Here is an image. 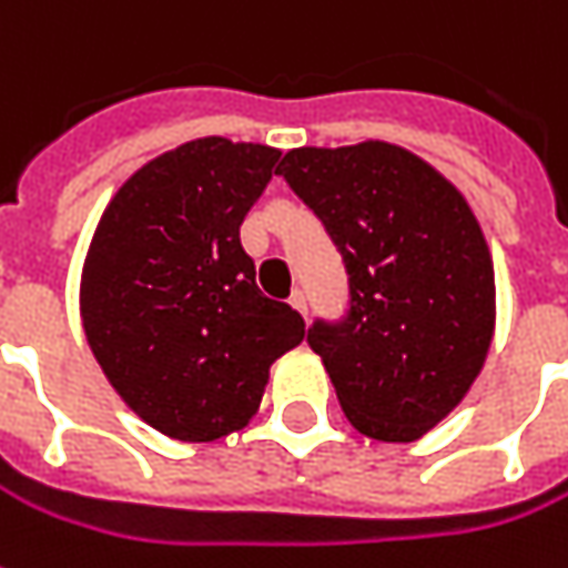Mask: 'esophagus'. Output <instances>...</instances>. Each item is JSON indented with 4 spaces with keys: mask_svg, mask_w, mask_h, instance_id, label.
I'll return each mask as SVG.
<instances>
[{
    "mask_svg": "<svg viewBox=\"0 0 568 568\" xmlns=\"http://www.w3.org/2000/svg\"><path fill=\"white\" fill-rule=\"evenodd\" d=\"M288 304H292V307H295V311H298L301 316L307 314V295H304L301 288H295V292H292V298H288Z\"/></svg>",
    "mask_w": 568,
    "mask_h": 568,
    "instance_id": "obj_1",
    "label": "esophagus"
}]
</instances>
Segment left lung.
Segmentation results:
<instances>
[{
  "instance_id": "1",
  "label": "left lung",
  "mask_w": 568,
  "mask_h": 568,
  "mask_svg": "<svg viewBox=\"0 0 568 568\" xmlns=\"http://www.w3.org/2000/svg\"><path fill=\"white\" fill-rule=\"evenodd\" d=\"M276 173L348 267V320L307 335L348 423L376 442L423 438L469 395L495 338V264L473 207L382 139L292 149Z\"/></svg>"
}]
</instances>
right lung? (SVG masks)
<instances>
[{
    "mask_svg": "<svg viewBox=\"0 0 568 568\" xmlns=\"http://www.w3.org/2000/svg\"><path fill=\"white\" fill-rule=\"evenodd\" d=\"M280 149L204 136L133 171L99 217L80 320L111 388L176 442H217L261 407L304 320L254 283L239 226Z\"/></svg>",
    "mask_w": 568,
    "mask_h": 568,
    "instance_id": "1",
    "label": "right lung"
}]
</instances>
